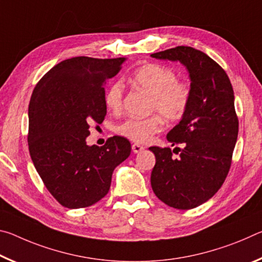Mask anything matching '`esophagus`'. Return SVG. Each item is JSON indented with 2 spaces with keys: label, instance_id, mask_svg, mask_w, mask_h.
Returning <instances> with one entry per match:
<instances>
[{
  "label": "esophagus",
  "instance_id": "34e87169",
  "mask_svg": "<svg viewBox=\"0 0 262 262\" xmlns=\"http://www.w3.org/2000/svg\"><path fill=\"white\" fill-rule=\"evenodd\" d=\"M132 149H133V151H134L135 154H139L141 151H143L144 147H143V145H140V144H137V143H134V144L132 145Z\"/></svg>",
  "mask_w": 262,
  "mask_h": 262
}]
</instances>
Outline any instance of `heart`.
I'll return each instance as SVG.
<instances>
[{
    "label": "heart",
    "instance_id": "1",
    "mask_svg": "<svg viewBox=\"0 0 262 262\" xmlns=\"http://www.w3.org/2000/svg\"><path fill=\"white\" fill-rule=\"evenodd\" d=\"M132 81L151 95L149 112L157 113L147 118H128L117 126V133L136 143H147L163 129L162 115L168 121H178L184 117L189 107L192 91L187 83L178 81L173 69L158 63H147L136 69ZM122 83L115 82L106 91L105 104L112 112H119L122 107Z\"/></svg>",
    "mask_w": 262,
    "mask_h": 262
}]
</instances>
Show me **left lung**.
Returning a JSON list of instances; mask_svg holds the SVG:
<instances>
[{
    "instance_id": "left-lung-1",
    "label": "left lung",
    "mask_w": 262,
    "mask_h": 262,
    "mask_svg": "<svg viewBox=\"0 0 262 262\" xmlns=\"http://www.w3.org/2000/svg\"><path fill=\"white\" fill-rule=\"evenodd\" d=\"M161 60L179 61L190 78L187 112L168 132L174 148L150 147L156 164L151 187L159 200L176 209H192L214 196L223 185L232 162L238 136L231 82L221 66L201 51L178 46L151 54Z\"/></svg>"
}]
</instances>
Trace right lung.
Instances as JSON below:
<instances>
[{"label": "right lung", "mask_w": 262, "mask_h": 262, "mask_svg": "<svg viewBox=\"0 0 262 262\" xmlns=\"http://www.w3.org/2000/svg\"><path fill=\"white\" fill-rule=\"evenodd\" d=\"M126 59L76 56L54 66L37 83L29 105V150L55 200L85 208L108 193L114 168L130 155L129 141L113 136L103 147L86 144L91 123L106 115L105 89Z\"/></svg>", "instance_id": "obj_1"}]
</instances>
